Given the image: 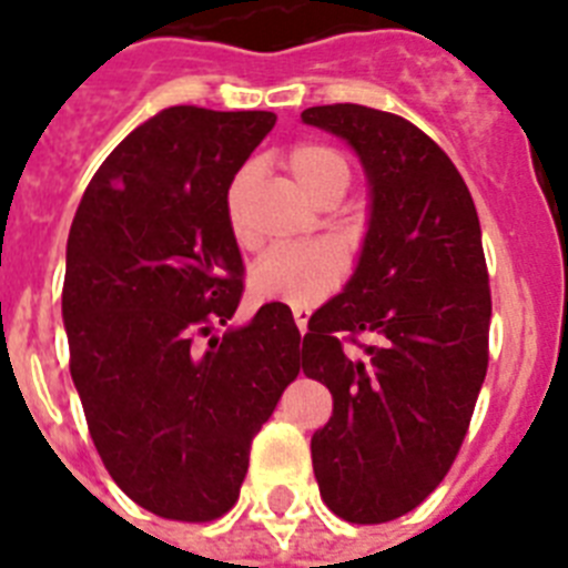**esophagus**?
Masks as SVG:
<instances>
[{"label": "esophagus", "mask_w": 568, "mask_h": 568, "mask_svg": "<svg viewBox=\"0 0 568 568\" xmlns=\"http://www.w3.org/2000/svg\"><path fill=\"white\" fill-rule=\"evenodd\" d=\"M308 315H312L308 308H294V324H297V329L303 332V335H306L308 329Z\"/></svg>", "instance_id": "1"}]
</instances>
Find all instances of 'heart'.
I'll use <instances>...</instances> for the list:
<instances>
[{
  "label": "heart",
  "mask_w": 568,
  "mask_h": 568,
  "mask_svg": "<svg viewBox=\"0 0 568 568\" xmlns=\"http://www.w3.org/2000/svg\"><path fill=\"white\" fill-rule=\"evenodd\" d=\"M285 169L317 204H335L347 192L349 178H353L347 156L321 142H306L288 151ZM253 183H256V169L244 165L233 174L224 192L227 227L239 244L253 242L251 221H247ZM344 274H347V260L335 244H285L262 256L251 274V288L256 297L285 303V306H317L344 283Z\"/></svg>",
  "instance_id": "obj_1"
}]
</instances>
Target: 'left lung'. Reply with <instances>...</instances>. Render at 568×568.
I'll return each instance as SVG.
<instances>
[{
  "label": "left lung",
  "instance_id": "obj_1",
  "mask_svg": "<svg viewBox=\"0 0 568 568\" xmlns=\"http://www.w3.org/2000/svg\"><path fill=\"white\" fill-rule=\"evenodd\" d=\"M358 151L373 186L356 276L308 321L303 373L332 417L312 437L326 508L390 523L428 499L467 437L490 358V274L467 183L408 119L362 104L303 110ZM376 331L383 344L357 341ZM344 343L365 349L349 359Z\"/></svg>",
  "mask_w": 568,
  "mask_h": 568
}]
</instances>
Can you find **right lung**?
<instances>
[{
  "label": "right lung",
  "instance_id": "add662e5",
  "mask_svg": "<svg viewBox=\"0 0 568 568\" xmlns=\"http://www.w3.org/2000/svg\"><path fill=\"white\" fill-rule=\"evenodd\" d=\"M274 122L156 113L110 151L69 227L63 324L87 428L113 481L163 519L212 523L236 505L251 440L303 362L283 303L210 335L244 292L224 192Z\"/></svg>",
  "mask_w": 568,
  "mask_h": 568
}]
</instances>
